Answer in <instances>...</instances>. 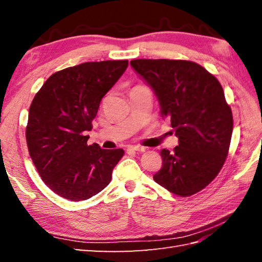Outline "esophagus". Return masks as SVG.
Masks as SVG:
<instances>
[{"label": "esophagus", "mask_w": 262, "mask_h": 262, "mask_svg": "<svg viewBox=\"0 0 262 262\" xmlns=\"http://www.w3.org/2000/svg\"><path fill=\"white\" fill-rule=\"evenodd\" d=\"M145 147L144 146H128L127 151L128 152H145Z\"/></svg>", "instance_id": "obj_1"}]
</instances>
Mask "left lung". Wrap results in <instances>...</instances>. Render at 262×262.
Here are the masks:
<instances>
[{
  "label": "left lung",
  "mask_w": 262,
  "mask_h": 262,
  "mask_svg": "<svg viewBox=\"0 0 262 262\" xmlns=\"http://www.w3.org/2000/svg\"><path fill=\"white\" fill-rule=\"evenodd\" d=\"M130 65L152 88L161 116L179 138L173 152L161 151L162 168L153 179L181 197L203 190L220 173L232 137V110L221 83L189 60L133 59Z\"/></svg>",
  "instance_id": "1"
}]
</instances>
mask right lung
I'll return each mask as SVG.
<instances>
[{
	"mask_svg": "<svg viewBox=\"0 0 262 262\" xmlns=\"http://www.w3.org/2000/svg\"><path fill=\"white\" fill-rule=\"evenodd\" d=\"M128 60L86 62L56 72L33 98L27 145L39 176L58 196L80 202L109 185L124 149L88 145L100 102Z\"/></svg>",
	"mask_w": 262,
	"mask_h": 262,
	"instance_id": "obj_1",
	"label": "right lung"
}]
</instances>
